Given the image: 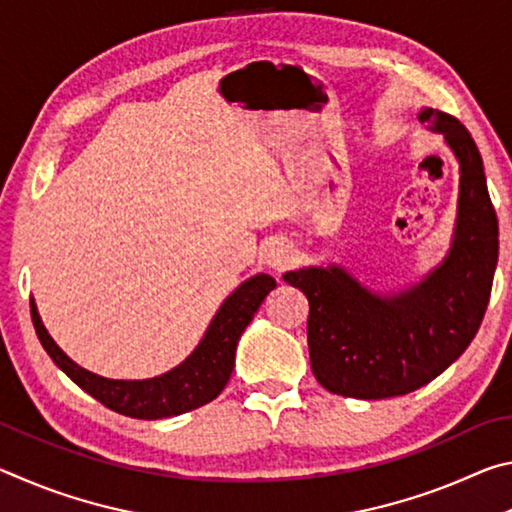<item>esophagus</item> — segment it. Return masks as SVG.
<instances>
[{
	"label": "esophagus",
	"instance_id": "34e87169",
	"mask_svg": "<svg viewBox=\"0 0 512 512\" xmlns=\"http://www.w3.org/2000/svg\"><path fill=\"white\" fill-rule=\"evenodd\" d=\"M293 248L282 239H273L262 248V262L275 273H282L291 264Z\"/></svg>",
	"mask_w": 512,
	"mask_h": 512
}]
</instances>
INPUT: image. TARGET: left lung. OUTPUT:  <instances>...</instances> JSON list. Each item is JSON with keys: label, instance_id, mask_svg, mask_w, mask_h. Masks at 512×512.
Returning a JSON list of instances; mask_svg holds the SVG:
<instances>
[{"label": "left lung", "instance_id": "8db88e82", "mask_svg": "<svg viewBox=\"0 0 512 512\" xmlns=\"http://www.w3.org/2000/svg\"><path fill=\"white\" fill-rule=\"evenodd\" d=\"M418 119L445 135L461 167L454 239L443 264L393 296H377L336 264L284 273L309 300L311 370L329 393L386 400L418 391L467 350L488 309L499 225L481 153L447 112L424 108Z\"/></svg>", "mask_w": 512, "mask_h": 512}]
</instances>
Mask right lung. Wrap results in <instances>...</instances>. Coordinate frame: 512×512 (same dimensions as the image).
Listing matches in <instances>:
<instances>
[{"label":"right lung","instance_id":"obj_1","mask_svg":"<svg viewBox=\"0 0 512 512\" xmlns=\"http://www.w3.org/2000/svg\"><path fill=\"white\" fill-rule=\"evenodd\" d=\"M273 289L275 280L264 273L239 284L235 293H230L216 311L198 348L180 366L164 372L160 377L142 381L106 379L76 366L49 336L33 300L31 320L42 348L47 350L56 366L76 386H81L85 393L92 395L94 400H99L103 406L121 415H128V418L160 420L198 409V406L219 397L225 384L230 381L232 368H235V352L241 334H244L259 305Z\"/></svg>","mask_w":512,"mask_h":512}]
</instances>
